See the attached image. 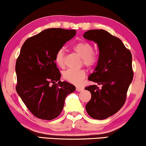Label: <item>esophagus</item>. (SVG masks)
<instances>
[{
    "label": "esophagus",
    "mask_w": 146,
    "mask_h": 146,
    "mask_svg": "<svg viewBox=\"0 0 146 146\" xmlns=\"http://www.w3.org/2000/svg\"><path fill=\"white\" fill-rule=\"evenodd\" d=\"M83 90H84V89L81 87H76V91H78V92H81L82 91H83Z\"/></svg>",
    "instance_id": "esophagus-1"
}]
</instances>
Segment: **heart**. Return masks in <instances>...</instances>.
<instances>
[{
	"label": "heart",
	"mask_w": 146,
	"mask_h": 146,
	"mask_svg": "<svg viewBox=\"0 0 146 146\" xmlns=\"http://www.w3.org/2000/svg\"><path fill=\"white\" fill-rule=\"evenodd\" d=\"M73 50L78 53L83 60V65L88 67L95 65L98 61V56L93 52V47L90 43L81 41L76 44ZM55 61L60 67L65 66V52L63 49H60L55 54ZM85 77V72L83 69H67L63 73V79L73 84H79Z\"/></svg>",
	"instance_id": "heart-1"
}]
</instances>
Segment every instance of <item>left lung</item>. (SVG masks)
Returning a JSON list of instances; mask_svg holds the SVG:
<instances>
[{
  "label": "left lung",
  "mask_w": 146,
  "mask_h": 146,
  "mask_svg": "<svg viewBox=\"0 0 146 146\" xmlns=\"http://www.w3.org/2000/svg\"><path fill=\"white\" fill-rule=\"evenodd\" d=\"M83 37L98 46V62L89 80L102 86L85 88L91 93L85 108L93 118L103 120L116 113L124 105L134 76L132 54L120 39L106 30H88Z\"/></svg>",
  "instance_id": "8db88e82"
}]
</instances>
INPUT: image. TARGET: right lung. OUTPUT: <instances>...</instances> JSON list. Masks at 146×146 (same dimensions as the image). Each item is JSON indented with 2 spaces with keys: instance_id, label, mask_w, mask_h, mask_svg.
Returning a JSON list of instances; mask_svg holds the SVG:
<instances>
[{
  "instance_id": "obj_1",
  "label": "right lung",
  "mask_w": 146,
  "mask_h": 146,
  "mask_svg": "<svg viewBox=\"0 0 146 146\" xmlns=\"http://www.w3.org/2000/svg\"><path fill=\"white\" fill-rule=\"evenodd\" d=\"M76 34L74 30L49 28L27 39L16 63V89L37 118L50 120L62 111L65 100L75 87L61 82L55 63L57 51Z\"/></svg>"
}]
</instances>
